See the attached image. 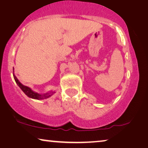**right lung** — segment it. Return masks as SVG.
I'll return each instance as SVG.
<instances>
[{
    "instance_id": "add662e5",
    "label": "right lung",
    "mask_w": 148,
    "mask_h": 148,
    "mask_svg": "<svg viewBox=\"0 0 148 148\" xmlns=\"http://www.w3.org/2000/svg\"><path fill=\"white\" fill-rule=\"evenodd\" d=\"M13 70H14V68H13ZM13 76H14V78L16 84H17L18 86L20 87L21 90L23 91V93H24L27 96V97L32 98V99H38V100L47 99V98L50 97L51 95L55 93V91H51L50 92L43 93V94H39V93H36V92H35V91H33L31 88H29V87L25 86L24 85H23L22 84H21L20 82V81L18 79V78L16 77L14 74H13Z\"/></svg>"
}]
</instances>
